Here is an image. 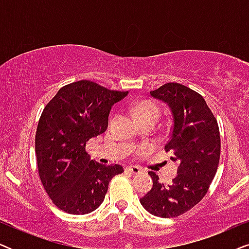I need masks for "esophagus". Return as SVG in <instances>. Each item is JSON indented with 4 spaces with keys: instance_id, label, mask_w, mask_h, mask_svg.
I'll return each mask as SVG.
<instances>
[{
    "instance_id": "obj_1",
    "label": "esophagus",
    "mask_w": 249,
    "mask_h": 249,
    "mask_svg": "<svg viewBox=\"0 0 249 249\" xmlns=\"http://www.w3.org/2000/svg\"><path fill=\"white\" fill-rule=\"evenodd\" d=\"M125 171L130 172L132 175H139V173H142V169L137 165H129L125 168Z\"/></svg>"
}]
</instances>
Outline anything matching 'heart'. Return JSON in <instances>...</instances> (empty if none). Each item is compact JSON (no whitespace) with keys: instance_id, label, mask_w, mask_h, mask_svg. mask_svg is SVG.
<instances>
[{"instance_id":"heart-1","label":"heart","mask_w":249,"mask_h":249,"mask_svg":"<svg viewBox=\"0 0 249 249\" xmlns=\"http://www.w3.org/2000/svg\"><path fill=\"white\" fill-rule=\"evenodd\" d=\"M136 119H148L153 118L158 120L160 115L159 105L152 101H141L135 105Z\"/></svg>"}]
</instances>
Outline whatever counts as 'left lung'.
Returning <instances> with one entry per match:
<instances>
[{"label": "left lung", "instance_id": "8db88e82", "mask_svg": "<svg viewBox=\"0 0 249 249\" xmlns=\"http://www.w3.org/2000/svg\"><path fill=\"white\" fill-rule=\"evenodd\" d=\"M151 95L172 111L173 124L164 149L172 153L171 160L179 166L171 185L149 171L153 187L141 204L155 216L176 217L192 210L210 188L220 161L219 124L202 95L185 85L164 84Z\"/></svg>", "mask_w": 249, "mask_h": 249}]
</instances>
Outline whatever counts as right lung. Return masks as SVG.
I'll return each mask as SVG.
<instances>
[{"instance_id": "add662e5", "label": "right lung", "mask_w": 249, "mask_h": 249, "mask_svg": "<svg viewBox=\"0 0 249 249\" xmlns=\"http://www.w3.org/2000/svg\"><path fill=\"white\" fill-rule=\"evenodd\" d=\"M128 93L79 80L60 88L44 107L35 138L37 170L44 190L63 212H93L111 179L124 172L119 164L89 160L86 144L107 130L112 107Z\"/></svg>"}]
</instances>
